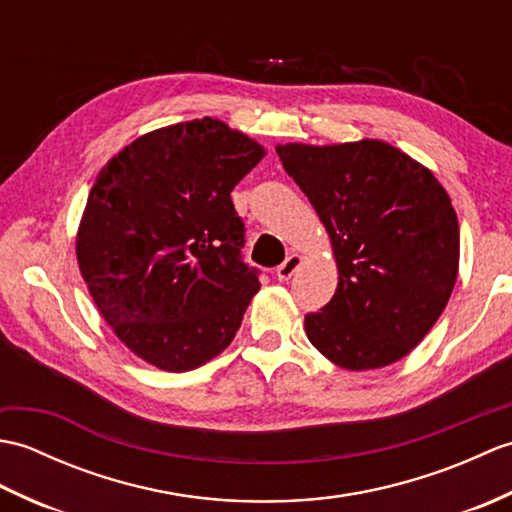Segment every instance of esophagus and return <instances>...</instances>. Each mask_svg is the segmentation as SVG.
<instances>
[{"mask_svg":"<svg viewBox=\"0 0 512 512\" xmlns=\"http://www.w3.org/2000/svg\"><path fill=\"white\" fill-rule=\"evenodd\" d=\"M301 264H303V257L299 253L288 255L286 262L277 268V279L279 281H288L301 268Z\"/></svg>","mask_w":512,"mask_h":512,"instance_id":"1","label":"esophagus"}]
</instances>
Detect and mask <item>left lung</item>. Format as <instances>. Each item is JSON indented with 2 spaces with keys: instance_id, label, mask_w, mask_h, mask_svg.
I'll list each match as a JSON object with an SVG mask.
<instances>
[{
  "instance_id": "left-lung-1",
  "label": "left lung",
  "mask_w": 512,
  "mask_h": 512,
  "mask_svg": "<svg viewBox=\"0 0 512 512\" xmlns=\"http://www.w3.org/2000/svg\"><path fill=\"white\" fill-rule=\"evenodd\" d=\"M275 149L325 226L339 270L328 306L306 317L310 343L350 372L405 358L458 279L460 226L447 189L378 138Z\"/></svg>"
}]
</instances>
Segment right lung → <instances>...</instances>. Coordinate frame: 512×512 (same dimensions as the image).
Wrapping results in <instances>:
<instances>
[{
	"mask_svg": "<svg viewBox=\"0 0 512 512\" xmlns=\"http://www.w3.org/2000/svg\"><path fill=\"white\" fill-rule=\"evenodd\" d=\"M264 145L204 116L138 136L96 176L76 262L129 352L189 372L224 352L259 292L231 191Z\"/></svg>",
	"mask_w": 512,
	"mask_h": 512,
	"instance_id": "add662e5",
	"label": "right lung"
}]
</instances>
